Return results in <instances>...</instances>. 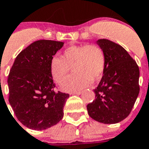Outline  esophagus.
Here are the masks:
<instances>
[{
	"label": "esophagus",
	"instance_id": "obj_1",
	"mask_svg": "<svg viewBox=\"0 0 149 149\" xmlns=\"http://www.w3.org/2000/svg\"><path fill=\"white\" fill-rule=\"evenodd\" d=\"M82 93V92L81 91H77V92H70V95H80V94Z\"/></svg>",
	"mask_w": 149,
	"mask_h": 149
}]
</instances>
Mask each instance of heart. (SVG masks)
I'll use <instances>...</instances> for the list:
<instances>
[{"label":"heart","mask_w":149,"mask_h":149,"mask_svg":"<svg viewBox=\"0 0 149 149\" xmlns=\"http://www.w3.org/2000/svg\"><path fill=\"white\" fill-rule=\"evenodd\" d=\"M105 65V54L99 46L71 45L63 51L61 58L54 57L51 59L50 70L54 79L57 83H61L72 68L75 73L69 77L61 86L62 89L70 92L85 88L91 81L100 79Z\"/></svg>","instance_id":"heart-1"}]
</instances>
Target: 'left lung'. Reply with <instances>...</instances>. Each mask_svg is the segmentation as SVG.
I'll return each mask as SVG.
<instances>
[{"label":"left lung","instance_id":"8db88e82","mask_svg":"<svg viewBox=\"0 0 149 149\" xmlns=\"http://www.w3.org/2000/svg\"><path fill=\"white\" fill-rule=\"evenodd\" d=\"M104 52L106 65L95 99L88 104L90 117L99 123L113 124L127 118L139 93V69L122 46L107 39L97 41Z\"/></svg>","mask_w":149,"mask_h":149}]
</instances>
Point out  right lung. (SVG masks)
Masks as SVG:
<instances>
[{
	"mask_svg": "<svg viewBox=\"0 0 149 149\" xmlns=\"http://www.w3.org/2000/svg\"><path fill=\"white\" fill-rule=\"evenodd\" d=\"M63 42L38 40L22 50L8 76L9 102L18 120L35 130L57 124L69 94L54 92L51 61Z\"/></svg>",
	"mask_w": 149,
	"mask_h": 149,
	"instance_id": "right-lung-1",
	"label": "right lung"
}]
</instances>
